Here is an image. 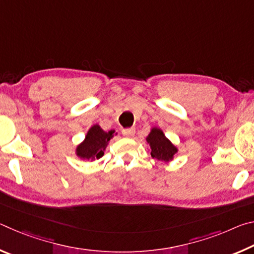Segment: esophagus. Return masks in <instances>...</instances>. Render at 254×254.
Returning a JSON list of instances; mask_svg holds the SVG:
<instances>
[{
    "instance_id": "1",
    "label": "esophagus",
    "mask_w": 254,
    "mask_h": 254,
    "mask_svg": "<svg viewBox=\"0 0 254 254\" xmlns=\"http://www.w3.org/2000/svg\"><path fill=\"white\" fill-rule=\"evenodd\" d=\"M134 133H135V130L133 127L132 128H126V130H122V134L124 136H127V137L133 136V135H134Z\"/></svg>"
}]
</instances>
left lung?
<instances>
[{"instance_id": "obj_1", "label": "left lung", "mask_w": 254, "mask_h": 254, "mask_svg": "<svg viewBox=\"0 0 254 254\" xmlns=\"http://www.w3.org/2000/svg\"><path fill=\"white\" fill-rule=\"evenodd\" d=\"M145 140L151 149L152 158L162 162L173 161L175 154L178 152V148L165 135L160 127H153L150 128V133Z\"/></svg>"}]
</instances>
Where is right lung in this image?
<instances>
[{
	"mask_svg": "<svg viewBox=\"0 0 254 254\" xmlns=\"http://www.w3.org/2000/svg\"><path fill=\"white\" fill-rule=\"evenodd\" d=\"M117 134L115 130L107 132L103 130L98 124H94L86 133L85 139L77 144L75 154L81 160L95 161L104 156L111 139H113Z\"/></svg>",
	"mask_w": 254,
	"mask_h": 254,
	"instance_id": "add662e5",
	"label": "right lung"
}]
</instances>
